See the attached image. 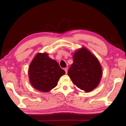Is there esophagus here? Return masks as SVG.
<instances>
[{
	"label": "esophagus",
	"instance_id": "esophagus-1",
	"mask_svg": "<svg viewBox=\"0 0 126 126\" xmlns=\"http://www.w3.org/2000/svg\"><path fill=\"white\" fill-rule=\"evenodd\" d=\"M64 70H65V73L67 74V73H68V68H64Z\"/></svg>",
	"mask_w": 126,
	"mask_h": 126
}]
</instances>
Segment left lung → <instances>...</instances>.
Listing matches in <instances>:
<instances>
[{
    "instance_id": "left-lung-1",
    "label": "left lung",
    "mask_w": 126,
    "mask_h": 126,
    "mask_svg": "<svg viewBox=\"0 0 126 126\" xmlns=\"http://www.w3.org/2000/svg\"><path fill=\"white\" fill-rule=\"evenodd\" d=\"M102 68L97 58L83 47L74 53L73 63L68 74L73 83L85 92L97 87L102 77Z\"/></svg>"
}]
</instances>
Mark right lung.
<instances>
[{"mask_svg":"<svg viewBox=\"0 0 126 126\" xmlns=\"http://www.w3.org/2000/svg\"><path fill=\"white\" fill-rule=\"evenodd\" d=\"M28 73L31 85L42 92H47L55 88L60 77L65 74L47 53H37L30 63Z\"/></svg>","mask_w":126,"mask_h":126,"instance_id":"add662e5","label":"right lung"}]
</instances>
